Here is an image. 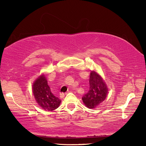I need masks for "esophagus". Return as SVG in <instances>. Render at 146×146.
Listing matches in <instances>:
<instances>
[{"label": "esophagus", "mask_w": 146, "mask_h": 146, "mask_svg": "<svg viewBox=\"0 0 146 146\" xmlns=\"http://www.w3.org/2000/svg\"><path fill=\"white\" fill-rule=\"evenodd\" d=\"M67 93H68V92H67ZM67 93H61V94H60V97H61V98H64V97L65 96V95Z\"/></svg>", "instance_id": "34e87169"}]
</instances>
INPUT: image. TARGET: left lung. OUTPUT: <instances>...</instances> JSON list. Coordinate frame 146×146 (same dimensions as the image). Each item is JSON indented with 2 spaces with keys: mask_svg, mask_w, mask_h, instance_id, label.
<instances>
[{
  "mask_svg": "<svg viewBox=\"0 0 146 146\" xmlns=\"http://www.w3.org/2000/svg\"><path fill=\"white\" fill-rule=\"evenodd\" d=\"M89 83V91L82 97V101L87 108L93 109L106 99L108 89L101 76L94 70L91 71Z\"/></svg>",
  "mask_w": 146,
  "mask_h": 146,
  "instance_id": "left-lung-1",
  "label": "left lung"
}]
</instances>
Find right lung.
Masks as SVG:
<instances>
[{
    "label": "right lung",
    "instance_id": "add662e5",
    "mask_svg": "<svg viewBox=\"0 0 146 146\" xmlns=\"http://www.w3.org/2000/svg\"><path fill=\"white\" fill-rule=\"evenodd\" d=\"M33 92L36 102L43 110H54L61 103L60 100L52 93L44 74L40 75L34 82Z\"/></svg>",
    "mask_w": 146,
    "mask_h": 146
}]
</instances>
